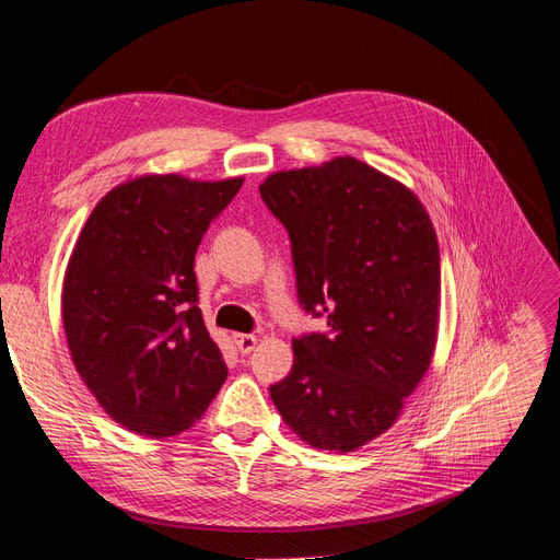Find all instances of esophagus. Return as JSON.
<instances>
[{"instance_id": "34e87169", "label": "esophagus", "mask_w": 560, "mask_h": 560, "mask_svg": "<svg viewBox=\"0 0 560 560\" xmlns=\"http://www.w3.org/2000/svg\"><path fill=\"white\" fill-rule=\"evenodd\" d=\"M234 342H236V348H238L241 354H250L255 350V346H257V336H253V334H236Z\"/></svg>"}]
</instances>
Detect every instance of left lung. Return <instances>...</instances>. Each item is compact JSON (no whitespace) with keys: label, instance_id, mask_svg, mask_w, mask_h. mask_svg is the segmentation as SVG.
<instances>
[{"label":"left lung","instance_id":"1","mask_svg":"<svg viewBox=\"0 0 560 560\" xmlns=\"http://www.w3.org/2000/svg\"><path fill=\"white\" fill-rule=\"evenodd\" d=\"M260 196L291 238L298 300L328 331L293 340L269 388L293 433L352 452L388 430L435 352L440 248L417 194L352 155L281 170Z\"/></svg>","mask_w":560,"mask_h":560}]
</instances>
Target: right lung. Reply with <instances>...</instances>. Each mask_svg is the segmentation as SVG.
Here are the masks:
<instances>
[{"label":"right lung","instance_id":"1","mask_svg":"<svg viewBox=\"0 0 560 560\" xmlns=\"http://www.w3.org/2000/svg\"><path fill=\"white\" fill-rule=\"evenodd\" d=\"M241 184L143 175L108 191L82 226L63 279L66 340L96 402L132 433L191 428L226 378L194 257Z\"/></svg>","mask_w":560,"mask_h":560}]
</instances>
